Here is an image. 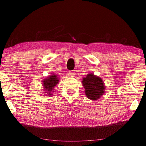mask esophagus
<instances>
[{"label":"esophagus","mask_w":146,"mask_h":146,"mask_svg":"<svg viewBox=\"0 0 146 146\" xmlns=\"http://www.w3.org/2000/svg\"><path fill=\"white\" fill-rule=\"evenodd\" d=\"M69 74L71 75V76H75V72L74 71H70V73H69Z\"/></svg>","instance_id":"34e87169"}]
</instances>
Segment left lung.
I'll return each instance as SVG.
<instances>
[{
    "instance_id": "8db88e82",
    "label": "left lung",
    "mask_w": 146,
    "mask_h": 146,
    "mask_svg": "<svg viewBox=\"0 0 146 146\" xmlns=\"http://www.w3.org/2000/svg\"><path fill=\"white\" fill-rule=\"evenodd\" d=\"M82 85L85 89V94L89 99H99L105 91V86L102 78L92 73H89L82 78Z\"/></svg>"
}]
</instances>
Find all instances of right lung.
I'll return each instance as SVG.
<instances>
[{"label": "right lung", "instance_id": "obj_1", "mask_svg": "<svg viewBox=\"0 0 146 146\" xmlns=\"http://www.w3.org/2000/svg\"><path fill=\"white\" fill-rule=\"evenodd\" d=\"M59 78L58 75L56 74H53L49 76L48 78L44 79L42 81V85L44 89L45 90L46 93H48V95L51 96L52 93H53V90L55 86L58 83ZM47 95V94H46Z\"/></svg>", "mask_w": 146, "mask_h": 146}]
</instances>
